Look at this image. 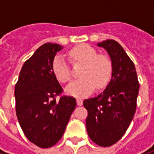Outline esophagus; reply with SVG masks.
I'll return each instance as SVG.
<instances>
[{
	"instance_id": "34e87169",
	"label": "esophagus",
	"mask_w": 154,
	"mask_h": 154,
	"mask_svg": "<svg viewBox=\"0 0 154 154\" xmlns=\"http://www.w3.org/2000/svg\"><path fill=\"white\" fill-rule=\"evenodd\" d=\"M76 101H77V105H78V106H79L83 105V100H82L81 99H77L76 100Z\"/></svg>"
}]
</instances>
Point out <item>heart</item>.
Listing matches in <instances>:
<instances>
[{
  "label": "heart",
  "mask_w": 154,
  "mask_h": 154,
  "mask_svg": "<svg viewBox=\"0 0 154 154\" xmlns=\"http://www.w3.org/2000/svg\"><path fill=\"white\" fill-rule=\"evenodd\" d=\"M69 54L74 62H82L84 65L79 73L82 77L67 85V94L75 97H84L91 94L95 86L100 90L107 85L111 79L112 64L106 55L98 54L93 47L85 43L73 48ZM53 71L60 82L66 83L70 80V67L62 54L55 56Z\"/></svg>",
  "instance_id": "obj_1"
}]
</instances>
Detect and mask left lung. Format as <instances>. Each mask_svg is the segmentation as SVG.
<instances>
[{"label":"left lung","mask_w":154,"mask_h":154,"mask_svg":"<svg viewBox=\"0 0 154 154\" xmlns=\"http://www.w3.org/2000/svg\"><path fill=\"white\" fill-rule=\"evenodd\" d=\"M97 46L107 52L112 72L103 92L84 100V106L88 111L86 130L95 143L109 147L122 138L131 124L139 84L135 65L119 43L107 39L97 43Z\"/></svg>","instance_id":"left-lung-1"}]
</instances>
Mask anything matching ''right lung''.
Listing matches in <instances>:
<instances>
[{"mask_svg":"<svg viewBox=\"0 0 154 154\" xmlns=\"http://www.w3.org/2000/svg\"><path fill=\"white\" fill-rule=\"evenodd\" d=\"M63 49L57 43H44L27 59L15 86L16 111L27 139L48 148L61 139L76 100L71 96L55 99L63 89L53 71L56 54Z\"/></svg>","mask_w":154,"mask_h":154,"instance_id":"right-lung-1","label":"right lung"}]
</instances>
